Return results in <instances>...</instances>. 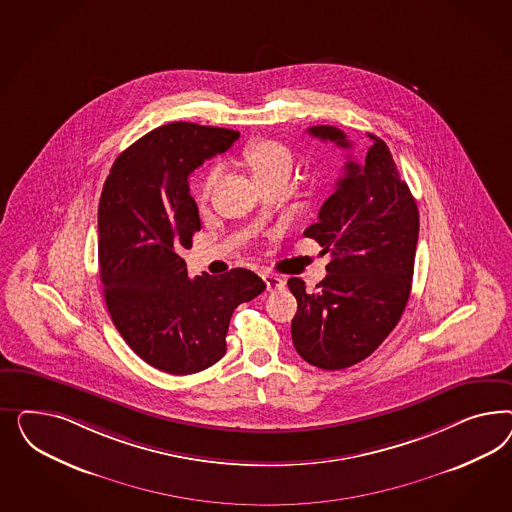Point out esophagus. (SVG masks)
Here are the masks:
<instances>
[{
  "instance_id": "1",
  "label": "esophagus",
  "mask_w": 512,
  "mask_h": 512,
  "mask_svg": "<svg viewBox=\"0 0 512 512\" xmlns=\"http://www.w3.org/2000/svg\"><path fill=\"white\" fill-rule=\"evenodd\" d=\"M264 283H266V289L270 293L274 291H281L285 287V279L279 278L276 274H270V272H264L263 274Z\"/></svg>"
}]
</instances>
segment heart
<instances>
[{
  "label": "heart",
  "instance_id": "heart-1",
  "mask_svg": "<svg viewBox=\"0 0 512 512\" xmlns=\"http://www.w3.org/2000/svg\"><path fill=\"white\" fill-rule=\"evenodd\" d=\"M244 163L248 165L249 171L255 176V180L261 184L266 180L287 176L293 169V155L285 144L278 140H255L244 148ZM219 176V167H212L202 182V199L208 197L210 189L216 184Z\"/></svg>",
  "mask_w": 512,
  "mask_h": 512
}]
</instances>
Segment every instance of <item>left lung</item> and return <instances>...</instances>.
Instances as JSON below:
<instances>
[{
    "mask_svg": "<svg viewBox=\"0 0 512 512\" xmlns=\"http://www.w3.org/2000/svg\"><path fill=\"white\" fill-rule=\"evenodd\" d=\"M308 133L349 150L334 125ZM366 157L349 159L336 191L304 236L330 253L326 278L311 293L300 278L287 281L298 302L291 334L296 353L321 370H343L370 357L398 325L411 293L419 240V208L400 178L385 140Z\"/></svg>",
    "mask_w": 512,
    "mask_h": 512,
    "instance_id": "1",
    "label": "left lung"
}]
</instances>
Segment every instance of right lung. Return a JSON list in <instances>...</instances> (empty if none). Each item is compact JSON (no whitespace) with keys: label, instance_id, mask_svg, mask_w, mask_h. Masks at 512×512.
<instances>
[{"label":"right lung","instance_id":"1","mask_svg":"<svg viewBox=\"0 0 512 512\" xmlns=\"http://www.w3.org/2000/svg\"><path fill=\"white\" fill-rule=\"evenodd\" d=\"M240 137L223 127L161 125L118 155L103 186L99 274L112 323L161 372H202L225 355L233 311L261 295L255 272L187 276L182 249L201 231L189 174Z\"/></svg>","mask_w":512,"mask_h":512}]
</instances>
